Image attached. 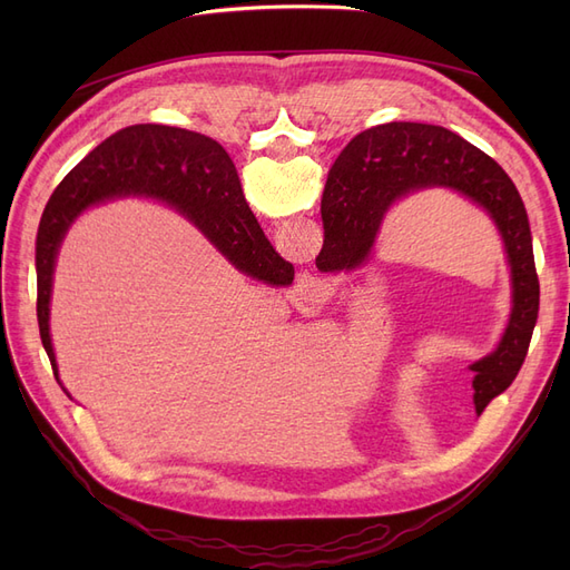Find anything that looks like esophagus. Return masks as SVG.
<instances>
[{
    "label": "esophagus",
    "mask_w": 570,
    "mask_h": 570,
    "mask_svg": "<svg viewBox=\"0 0 570 570\" xmlns=\"http://www.w3.org/2000/svg\"><path fill=\"white\" fill-rule=\"evenodd\" d=\"M297 292L306 304H323L325 295H327V287L321 278H316V275L302 273L299 281H297Z\"/></svg>",
    "instance_id": "esophagus-1"
}]
</instances>
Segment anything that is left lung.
<instances>
[{
  "label": "left lung",
  "mask_w": 570,
  "mask_h": 570,
  "mask_svg": "<svg viewBox=\"0 0 570 570\" xmlns=\"http://www.w3.org/2000/svg\"><path fill=\"white\" fill-rule=\"evenodd\" d=\"M444 187L485 212L502 235L511 268V314L497 350L478 358L473 404L482 413L519 375L540 312L532 235L519 189L485 151L456 132L425 124H385L358 132L335 159L321 199V271L364 266L392 206L421 189Z\"/></svg>",
  "instance_id": "1"
}]
</instances>
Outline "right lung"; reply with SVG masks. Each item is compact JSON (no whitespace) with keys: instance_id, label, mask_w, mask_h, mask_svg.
Listing matches in <instances>:
<instances>
[{"instance_id":"1","label":"right lung","mask_w":570,"mask_h":570,"mask_svg":"<svg viewBox=\"0 0 570 570\" xmlns=\"http://www.w3.org/2000/svg\"><path fill=\"white\" fill-rule=\"evenodd\" d=\"M120 197H149L174 206L235 268L252 278L271 285H289L295 278V268L271 247L258 226L243 195L235 164L216 140L157 124L118 130L59 183L40 218L36 243L38 323L57 381L49 302L59 247L85 209Z\"/></svg>"}]
</instances>
